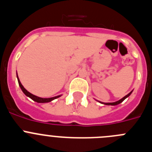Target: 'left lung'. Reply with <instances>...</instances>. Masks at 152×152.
Returning <instances> with one entry per match:
<instances>
[{
	"label": "left lung",
	"mask_w": 152,
	"mask_h": 152,
	"mask_svg": "<svg viewBox=\"0 0 152 152\" xmlns=\"http://www.w3.org/2000/svg\"><path fill=\"white\" fill-rule=\"evenodd\" d=\"M132 91H131V92H130L129 94H127V95H126V96H125L124 97H123V98H122V99H121V100H118V101H116V102H114V103H104V104H105V105H112V106L117 105V104H119V103H122V102H123V100H124L125 99H126V97H128V96H129L130 94H132Z\"/></svg>",
	"instance_id": "1"
}]
</instances>
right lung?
Returning a JSON list of instances; mask_svg holds the SVG:
<instances>
[{
	"instance_id": "add662e5",
	"label": "right lung",
	"mask_w": 152,
	"mask_h": 152,
	"mask_svg": "<svg viewBox=\"0 0 152 152\" xmlns=\"http://www.w3.org/2000/svg\"><path fill=\"white\" fill-rule=\"evenodd\" d=\"M17 80H18V83H19V85H20V87L21 90H22L23 92L24 93V94L26 95V96H29V98H31L32 100H34V101L37 102V103H48V102H50L52 101V100H55V99H56V98L59 97V96H54V97H51V98H42V97H39V96H35V95L32 94L31 93H29V91H26L25 88H23V86L22 85V84L20 83V80H19L18 78V76H17Z\"/></svg>"
}]
</instances>
